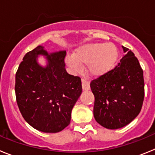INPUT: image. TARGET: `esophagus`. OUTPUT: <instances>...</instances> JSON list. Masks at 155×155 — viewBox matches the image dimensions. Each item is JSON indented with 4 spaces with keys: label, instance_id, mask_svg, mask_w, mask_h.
I'll use <instances>...</instances> for the list:
<instances>
[{
    "label": "esophagus",
    "instance_id": "esophagus-1",
    "mask_svg": "<svg viewBox=\"0 0 155 155\" xmlns=\"http://www.w3.org/2000/svg\"><path fill=\"white\" fill-rule=\"evenodd\" d=\"M81 82H82V88H83V90H84V91H87V90L90 89L89 81H87L84 80V79H82Z\"/></svg>",
    "mask_w": 155,
    "mask_h": 155
}]
</instances>
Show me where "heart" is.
Here are the masks:
<instances>
[{
	"label": "heart",
	"instance_id": "obj_1",
	"mask_svg": "<svg viewBox=\"0 0 155 155\" xmlns=\"http://www.w3.org/2000/svg\"><path fill=\"white\" fill-rule=\"evenodd\" d=\"M118 57L119 50L116 45L112 42H97L80 46L73 57H66L65 62L73 72H78L81 65L87 64L90 74L100 77L113 69Z\"/></svg>",
	"mask_w": 155,
	"mask_h": 155
}]
</instances>
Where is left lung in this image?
<instances>
[{
	"label": "left lung",
	"instance_id": "1",
	"mask_svg": "<svg viewBox=\"0 0 155 155\" xmlns=\"http://www.w3.org/2000/svg\"><path fill=\"white\" fill-rule=\"evenodd\" d=\"M122 47L125 54L118 66L90 84L94 95V119L110 130L131 123L141 110L144 98L143 70L134 53Z\"/></svg>",
	"mask_w": 155,
	"mask_h": 155
}]
</instances>
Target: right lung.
Here are the masks:
<instances>
[{
    "mask_svg": "<svg viewBox=\"0 0 155 155\" xmlns=\"http://www.w3.org/2000/svg\"><path fill=\"white\" fill-rule=\"evenodd\" d=\"M46 57L40 65L38 57ZM66 50L48 53L38 46L23 57L15 74L18 106L25 120L37 130L58 133L70 124L71 111L81 94L79 77L66 71Z\"/></svg>",
    "mask_w": 155,
    "mask_h": 155,
    "instance_id": "1",
    "label": "right lung"
}]
</instances>
